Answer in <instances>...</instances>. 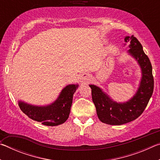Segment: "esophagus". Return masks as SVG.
<instances>
[{"label": "esophagus", "mask_w": 160, "mask_h": 160, "mask_svg": "<svg viewBox=\"0 0 160 160\" xmlns=\"http://www.w3.org/2000/svg\"><path fill=\"white\" fill-rule=\"evenodd\" d=\"M80 79L81 82H83V83H88L89 82V80H90V75L89 73H82V75H80Z\"/></svg>", "instance_id": "obj_1"}]
</instances>
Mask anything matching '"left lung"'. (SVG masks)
Instances as JSON below:
<instances>
[{"label": "left lung", "mask_w": 160, "mask_h": 160, "mask_svg": "<svg viewBox=\"0 0 160 160\" xmlns=\"http://www.w3.org/2000/svg\"><path fill=\"white\" fill-rule=\"evenodd\" d=\"M125 42L129 44L128 53L136 59L142 69V77L135 95L126 103L118 104L113 102L98 87L90 85L98 118L102 123L109 125H122L138 118L144 112L153 93L152 68L142 46L133 35L126 37Z\"/></svg>", "instance_id": "obj_1"}]
</instances>
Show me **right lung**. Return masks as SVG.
<instances>
[{"label":"right lung","mask_w":160,"mask_h":160,"mask_svg":"<svg viewBox=\"0 0 160 160\" xmlns=\"http://www.w3.org/2000/svg\"><path fill=\"white\" fill-rule=\"evenodd\" d=\"M78 85H70L65 88L58 99L47 107H36L19 102V107L24 113L34 121L48 126H58L66 122L69 117L72 96Z\"/></svg>","instance_id":"obj_1"}]
</instances>
